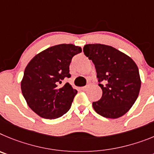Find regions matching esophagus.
I'll return each mask as SVG.
<instances>
[{
  "label": "esophagus",
  "instance_id": "obj_1",
  "mask_svg": "<svg viewBox=\"0 0 154 154\" xmlns=\"http://www.w3.org/2000/svg\"><path fill=\"white\" fill-rule=\"evenodd\" d=\"M88 88H89V86H85V87H82V90H83V91H87Z\"/></svg>",
  "mask_w": 154,
  "mask_h": 154
}]
</instances>
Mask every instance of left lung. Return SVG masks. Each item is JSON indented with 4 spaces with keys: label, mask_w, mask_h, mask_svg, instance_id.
<instances>
[{
    "label": "left lung",
    "mask_w": 154,
    "mask_h": 154,
    "mask_svg": "<svg viewBox=\"0 0 154 154\" xmlns=\"http://www.w3.org/2000/svg\"><path fill=\"white\" fill-rule=\"evenodd\" d=\"M84 53L95 65L102 97L93 102L94 110L106 118L116 119L128 111L139 95L141 80L132 58L109 45L89 44Z\"/></svg>",
    "instance_id": "8db88e82"
}]
</instances>
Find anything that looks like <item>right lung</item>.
<instances>
[{"label": "right lung", "instance_id": "add662e5", "mask_svg": "<svg viewBox=\"0 0 154 154\" xmlns=\"http://www.w3.org/2000/svg\"><path fill=\"white\" fill-rule=\"evenodd\" d=\"M81 51L74 44H58L37 54L27 63L20 87L27 105L38 116L56 119L70 110L77 91L69 83L60 87L58 84L70 77L72 57Z\"/></svg>", "mask_w": 154, "mask_h": 154}]
</instances>
